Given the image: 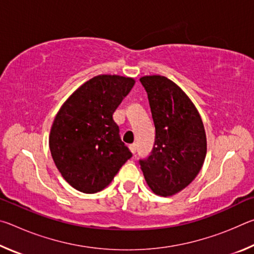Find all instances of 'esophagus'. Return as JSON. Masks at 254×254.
Segmentation results:
<instances>
[{
    "mask_svg": "<svg viewBox=\"0 0 254 254\" xmlns=\"http://www.w3.org/2000/svg\"><path fill=\"white\" fill-rule=\"evenodd\" d=\"M130 150H131L132 153H135L136 152V144L135 143L130 144Z\"/></svg>",
    "mask_w": 254,
    "mask_h": 254,
    "instance_id": "obj_1",
    "label": "esophagus"
}]
</instances>
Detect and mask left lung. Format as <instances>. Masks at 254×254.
Returning <instances> with one entry per match:
<instances>
[{"mask_svg":"<svg viewBox=\"0 0 254 254\" xmlns=\"http://www.w3.org/2000/svg\"><path fill=\"white\" fill-rule=\"evenodd\" d=\"M156 127L151 154L139 165L153 192L171 196L198 175L206 157V134L196 107L174 81L165 76H144Z\"/></svg>","mask_w":254,"mask_h":254,"instance_id":"left-lung-1","label":"left lung"}]
</instances>
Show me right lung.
Wrapping results in <instances>:
<instances>
[{
    "label": "right lung",
    "mask_w": 254,
    "mask_h": 254,
    "mask_svg": "<svg viewBox=\"0 0 254 254\" xmlns=\"http://www.w3.org/2000/svg\"><path fill=\"white\" fill-rule=\"evenodd\" d=\"M134 79L100 75L86 81L56 115L49 148L59 173L77 190L104 189L132 157L113 113Z\"/></svg>",
    "instance_id": "add662e5"
}]
</instances>
